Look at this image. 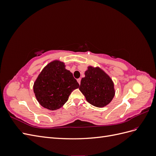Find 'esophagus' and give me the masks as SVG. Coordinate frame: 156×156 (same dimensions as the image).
Returning a JSON list of instances; mask_svg holds the SVG:
<instances>
[{"mask_svg": "<svg viewBox=\"0 0 156 156\" xmlns=\"http://www.w3.org/2000/svg\"><path fill=\"white\" fill-rule=\"evenodd\" d=\"M77 82H78V83L80 84H81V79H77Z\"/></svg>", "mask_w": 156, "mask_h": 156, "instance_id": "obj_1", "label": "esophagus"}]
</instances>
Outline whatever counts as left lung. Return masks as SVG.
<instances>
[{"label":"left lung","mask_w":156,"mask_h":156,"mask_svg":"<svg viewBox=\"0 0 156 156\" xmlns=\"http://www.w3.org/2000/svg\"><path fill=\"white\" fill-rule=\"evenodd\" d=\"M84 75L79 90L87 101L97 107L109 104L115 95L114 83L109 75L101 68L92 66H88Z\"/></svg>","instance_id":"1"}]
</instances>
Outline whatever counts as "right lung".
I'll return each instance as SVG.
<instances>
[{
  "instance_id": "right-lung-1",
  "label": "right lung",
  "mask_w": 156,
  "mask_h": 156,
  "mask_svg": "<svg viewBox=\"0 0 156 156\" xmlns=\"http://www.w3.org/2000/svg\"><path fill=\"white\" fill-rule=\"evenodd\" d=\"M79 87L72 73L66 69L65 63L55 60L41 70L34 83L33 90L42 107L55 111L62 107L72 92Z\"/></svg>"
}]
</instances>
